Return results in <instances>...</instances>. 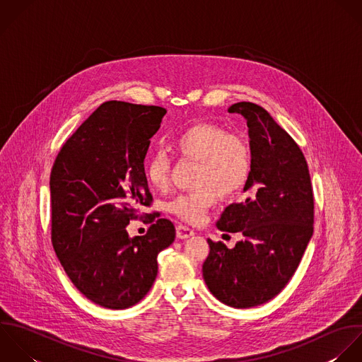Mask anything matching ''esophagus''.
Instances as JSON below:
<instances>
[{"mask_svg": "<svg viewBox=\"0 0 362 362\" xmlns=\"http://www.w3.org/2000/svg\"><path fill=\"white\" fill-rule=\"evenodd\" d=\"M193 234H194V231L192 228H189L187 226H183V224H177L176 226V235H177V238L185 240V238L192 237Z\"/></svg>", "mask_w": 362, "mask_h": 362, "instance_id": "esophagus-1", "label": "esophagus"}]
</instances>
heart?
I'll list each match as a JSON object with an SVG mask.
<instances>
[{"label": "heart", "mask_w": 362, "mask_h": 362, "mask_svg": "<svg viewBox=\"0 0 362 362\" xmlns=\"http://www.w3.org/2000/svg\"><path fill=\"white\" fill-rule=\"evenodd\" d=\"M173 149L186 159L200 162L199 185L196 192L177 196L169 210L177 217L197 223L214 206L217 192L223 197H234L245 187L251 175V148L248 141L224 127L211 122H197L172 141ZM170 160L162 151L153 152L145 163L148 182L163 189L169 183Z\"/></svg>", "instance_id": "b5f03b06"}]
</instances>
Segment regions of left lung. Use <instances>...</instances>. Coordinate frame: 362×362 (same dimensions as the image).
I'll list each match as a JSON object with an SVG mask.
<instances>
[{"label":"left lung","instance_id":"left-lung-1","mask_svg":"<svg viewBox=\"0 0 362 362\" xmlns=\"http://www.w3.org/2000/svg\"><path fill=\"white\" fill-rule=\"evenodd\" d=\"M228 112L247 119L251 175L245 199L230 204L217 227L243 240L231 250L207 240L203 278L221 303L247 309L274 299L296 272L313 235L315 200L303 152L271 114L248 101Z\"/></svg>","mask_w":362,"mask_h":362}]
</instances>
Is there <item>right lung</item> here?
Instances as JSON below:
<instances>
[{"label":"right lung","mask_w":362,"mask_h":362,"mask_svg":"<svg viewBox=\"0 0 362 362\" xmlns=\"http://www.w3.org/2000/svg\"><path fill=\"white\" fill-rule=\"evenodd\" d=\"M166 110L103 103L64 142L50 172L52 244L71 284L93 303L121 310L138 303L158 275V254L175 241L166 218L145 235L127 226L149 206L144 160Z\"/></svg>","instance_id":"obj_1"}]
</instances>
